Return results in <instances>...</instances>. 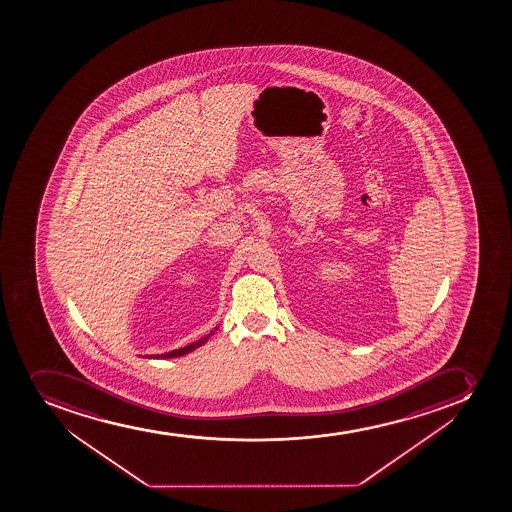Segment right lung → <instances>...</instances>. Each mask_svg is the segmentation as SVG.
Segmentation results:
<instances>
[{"label": "right lung", "instance_id": "1", "mask_svg": "<svg viewBox=\"0 0 512 512\" xmlns=\"http://www.w3.org/2000/svg\"><path fill=\"white\" fill-rule=\"evenodd\" d=\"M210 335H212V332H210L207 337H203V339L197 340V342H193V344L187 345V347H183V349L173 350V352H168V354L153 355V359H172V357H180V355L188 354V352H192V350L197 349L200 345L205 344Z\"/></svg>", "mask_w": 512, "mask_h": 512}]
</instances>
